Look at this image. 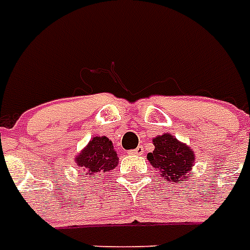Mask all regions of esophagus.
<instances>
[{
	"label": "esophagus",
	"mask_w": 250,
	"mask_h": 250,
	"mask_svg": "<svg viewBox=\"0 0 250 250\" xmlns=\"http://www.w3.org/2000/svg\"><path fill=\"white\" fill-rule=\"evenodd\" d=\"M131 154H134V155H141V154H143V147L142 146H138L136 148H134V150H131Z\"/></svg>",
	"instance_id": "obj_1"
}]
</instances>
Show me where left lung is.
Masks as SVG:
<instances>
[{
	"label": "left lung",
	"mask_w": 250,
	"mask_h": 250,
	"mask_svg": "<svg viewBox=\"0 0 250 250\" xmlns=\"http://www.w3.org/2000/svg\"><path fill=\"white\" fill-rule=\"evenodd\" d=\"M152 142L155 148L147 155L152 167L159 170L165 179L182 181L194 166V152L170 134L157 136Z\"/></svg>",
	"instance_id": "1"
}]
</instances>
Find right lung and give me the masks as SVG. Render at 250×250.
Masks as SVG:
<instances>
[{"mask_svg":"<svg viewBox=\"0 0 250 250\" xmlns=\"http://www.w3.org/2000/svg\"><path fill=\"white\" fill-rule=\"evenodd\" d=\"M76 163L93 179L108 173L116 166L118 154L114 145L105 136H95L76 158Z\"/></svg>","mask_w":250,"mask_h":250,"instance_id":"right-lung-1","label":"right lung"}]
</instances>
